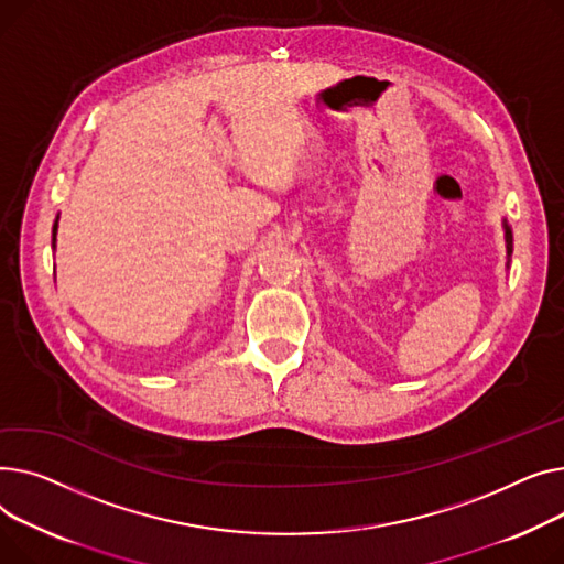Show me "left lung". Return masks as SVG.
Returning a JSON list of instances; mask_svg holds the SVG:
<instances>
[{"instance_id": "1", "label": "left lung", "mask_w": 564, "mask_h": 564, "mask_svg": "<svg viewBox=\"0 0 564 564\" xmlns=\"http://www.w3.org/2000/svg\"><path fill=\"white\" fill-rule=\"evenodd\" d=\"M506 241H508V252H512V231L508 225H506Z\"/></svg>"}]
</instances>
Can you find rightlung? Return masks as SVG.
Returning <instances> with one entry per match:
<instances>
[{
	"label": "right lung",
	"mask_w": 564,
	"mask_h": 564,
	"mask_svg": "<svg viewBox=\"0 0 564 564\" xmlns=\"http://www.w3.org/2000/svg\"><path fill=\"white\" fill-rule=\"evenodd\" d=\"M54 237H56V223H54Z\"/></svg>",
	"instance_id": "add662e5"
}]
</instances>
